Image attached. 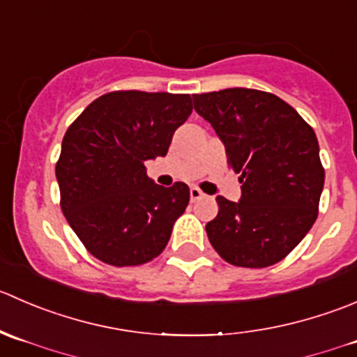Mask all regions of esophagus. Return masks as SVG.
<instances>
[{
  "label": "esophagus",
  "instance_id": "obj_1",
  "mask_svg": "<svg viewBox=\"0 0 357 357\" xmlns=\"http://www.w3.org/2000/svg\"><path fill=\"white\" fill-rule=\"evenodd\" d=\"M189 194H190V201H197V199H201V197L204 196L203 192H201L199 189H197V187H190V190H189Z\"/></svg>",
  "mask_w": 357,
  "mask_h": 357
}]
</instances>
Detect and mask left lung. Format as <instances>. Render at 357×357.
Instances as JSON below:
<instances>
[{
	"instance_id": "obj_1",
	"label": "left lung",
	"mask_w": 357,
	"mask_h": 357,
	"mask_svg": "<svg viewBox=\"0 0 357 357\" xmlns=\"http://www.w3.org/2000/svg\"><path fill=\"white\" fill-rule=\"evenodd\" d=\"M192 100L224 142L229 167L243 183L238 203L217 197L208 239L232 266H274L317 218L324 168L316 133L290 104L267 91L227 88L192 95Z\"/></svg>"
}]
</instances>
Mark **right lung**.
<instances>
[{
  "instance_id": "right-lung-1",
  "label": "right lung",
  "mask_w": 357,
  "mask_h": 357,
  "mask_svg": "<svg viewBox=\"0 0 357 357\" xmlns=\"http://www.w3.org/2000/svg\"><path fill=\"white\" fill-rule=\"evenodd\" d=\"M190 112V95L121 90L91 102L67 128L55 167L60 208L95 259L140 266L165 250L189 187L158 185L144 163L167 156Z\"/></svg>"
}]
</instances>
